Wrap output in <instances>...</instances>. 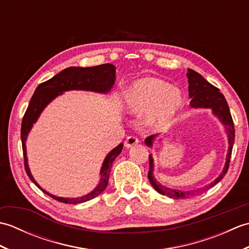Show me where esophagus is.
Instances as JSON below:
<instances>
[{
  "label": "esophagus",
  "instance_id": "1",
  "mask_svg": "<svg viewBox=\"0 0 249 249\" xmlns=\"http://www.w3.org/2000/svg\"><path fill=\"white\" fill-rule=\"evenodd\" d=\"M138 142H139V139L137 138V137H135V136H128L127 138H126V140H125V146L126 147H130V146H133V145L138 143Z\"/></svg>",
  "mask_w": 249,
  "mask_h": 249
}]
</instances>
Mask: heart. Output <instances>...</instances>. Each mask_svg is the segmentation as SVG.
<instances>
[{
    "label": "heart",
    "mask_w": 249,
    "mask_h": 249,
    "mask_svg": "<svg viewBox=\"0 0 249 249\" xmlns=\"http://www.w3.org/2000/svg\"><path fill=\"white\" fill-rule=\"evenodd\" d=\"M183 106L182 93L169 83L156 78L135 82L126 95V107L131 113L149 112L152 124L166 125Z\"/></svg>",
    "instance_id": "1"
}]
</instances>
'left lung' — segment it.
<instances>
[{
  "label": "left lung",
  "instance_id": "1",
  "mask_svg": "<svg viewBox=\"0 0 249 249\" xmlns=\"http://www.w3.org/2000/svg\"><path fill=\"white\" fill-rule=\"evenodd\" d=\"M187 78H188V93L189 97L192 98L190 100V106L193 108H210L212 109L213 114H215L221 123L224 124L227 135H228V141H229V149L228 153H227L226 157V163L223 169V172L219 174V177L215 178V181L211 182L210 184L205 185L204 187H201L196 190H187V192H182V190H177L163 186L160 182L156 181V178L153 176V170H154V165H153V157L150 154L149 155V162H150V170L147 173V178H149V181L151 185L156 192L160 193V195L167 196L169 198L173 199H183V198H190L194 197V196L201 195L205 190L210 189L211 187L215 186L221 178H223L227 171L229 169V163H230V158H231V153H232V147H233L234 143V137H235V130H234V124L233 120H232V116L229 110V106L227 104V100L223 94L219 92V89L212 86L210 82H208L205 79L193 70H189L187 72ZM156 137V135H153L147 137L145 139V144L147 146H152L153 140Z\"/></svg>",
  "mask_w": 249,
  "mask_h": 249
}]
</instances>
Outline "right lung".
<instances>
[{"mask_svg": "<svg viewBox=\"0 0 249 249\" xmlns=\"http://www.w3.org/2000/svg\"><path fill=\"white\" fill-rule=\"evenodd\" d=\"M115 82V66L112 64H102L93 67H68L64 71L52 77L49 80L40 83L36 88L35 92L32 96L30 104L26 109L21 124V141H22V150L24 156V169L28 177L31 178L37 187L40 188L45 194L50 196L54 200L63 203L77 204L82 203L94 199L98 195L102 194L106 189L109 182L110 170L112 163L116 157L123 149V143L111 151L106 156L103 162L102 170H100V181L93 192L78 198H63L47 193L36 183L34 178L32 177L30 168L28 165V157H26V146L25 140L32 128V126L38 119L40 113L46 108L51 100L59 96L63 92L71 91V89H83V91H92L97 93H108Z\"/></svg>", "mask_w": 249, "mask_h": 249, "instance_id": "right-lung-1", "label": "right lung"}]
</instances>
